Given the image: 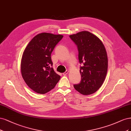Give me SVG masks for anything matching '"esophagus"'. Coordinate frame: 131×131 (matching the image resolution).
Returning <instances> with one entry per match:
<instances>
[{
  "mask_svg": "<svg viewBox=\"0 0 131 131\" xmlns=\"http://www.w3.org/2000/svg\"><path fill=\"white\" fill-rule=\"evenodd\" d=\"M68 73H69V71L67 70V71H66L65 72L63 73V75H66Z\"/></svg>",
  "mask_w": 131,
  "mask_h": 131,
  "instance_id": "obj_1",
  "label": "esophagus"
}]
</instances>
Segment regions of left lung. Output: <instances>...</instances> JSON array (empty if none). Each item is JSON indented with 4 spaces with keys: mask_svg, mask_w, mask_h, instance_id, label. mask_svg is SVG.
<instances>
[{
    "mask_svg": "<svg viewBox=\"0 0 131 131\" xmlns=\"http://www.w3.org/2000/svg\"><path fill=\"white\" fill-rule=\"evenodd\" d=\"M77 46L81 81L73 86L80 93H94L102 86L108 70V58L103 43L96 36L84 31L70 36Z\"/></svg>",
    "mask_w": 131,
    "mask_h": 131,
    "instance_id": "left-lung-1",
    "label": "left lung"
}]
</instances>
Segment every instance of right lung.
<instances>
[{
    "label": "right lung",
    "mask_w": 131,
    "mask_h": 131,
    "mask_svg": "<svg viewBox=\"0 0 131 131\" xmlns=\"http://www.w3.org/2000/svg\"><path fill=\"white\" fill-rule=\"evenodd\" d=\"M62 37L61 35L39 34L30 41L23 52L20 64L22 77L28 86L38 94L50 91L60 79L53 69L50 56Z\"/></svg>",
    "instance_id": "add662e5"
}]
</instances>
